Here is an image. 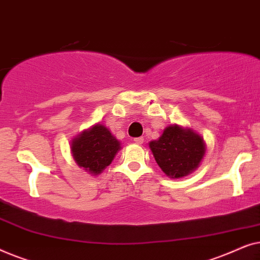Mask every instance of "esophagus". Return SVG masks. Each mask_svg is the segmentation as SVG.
<instances>
[{
	"label": "esophagus",
	"mask_w": 260,
	"mask_h": 260,
	"mask_svg": "<svg viewBox=\"0 0 260 260\" xmlns=\"http://www.w3.org/2000/svg\"><path fill=\"white\" fill-rule=\"evenodd\" d=\"M135 143H137V144H142L144 142V138L143 137H136L135 138Z\"/></svg>",
	"instance_id": "obj_1"
}]
</instances>
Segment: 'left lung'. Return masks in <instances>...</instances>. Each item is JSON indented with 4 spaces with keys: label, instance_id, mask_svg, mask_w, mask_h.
Masks as SVG:
<instances>
[{
    "label": "left lung",
    "instance_id": "1",
    "mask_svg": "<svg viewBox=\"0 0 260 260\" xmlns=\"http://www.w3.org/2000/svg\"><path fill=\"white\" fill-rule=\"evenodd\" d=\"M154 157L167 176H186L198 168L206 148L200 135L179 125L166 127L157 141L149 143Z\"/></svg>",
    "mask_w": 260,
    "mask_h": 260
}]
</instances>
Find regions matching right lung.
Listing matches in <instances>:
<instances>
[{
    "label": "right lung",
    "mask_w": 260,
    "mask_h": 260,
    "mask_svg": "<svg viewBox=\"0 0 260 260\" xmlns=\"http://www.w3.org/2000/svg\"><path fill=\"white\" fill-rule=\"evenodd\" d=\"M119 149L118 140L104 125L97 124L74 138L71 151L78 166L98 175L112 162Z\"/></svg>",
    "instance_id": "1"
}]
</instances>
